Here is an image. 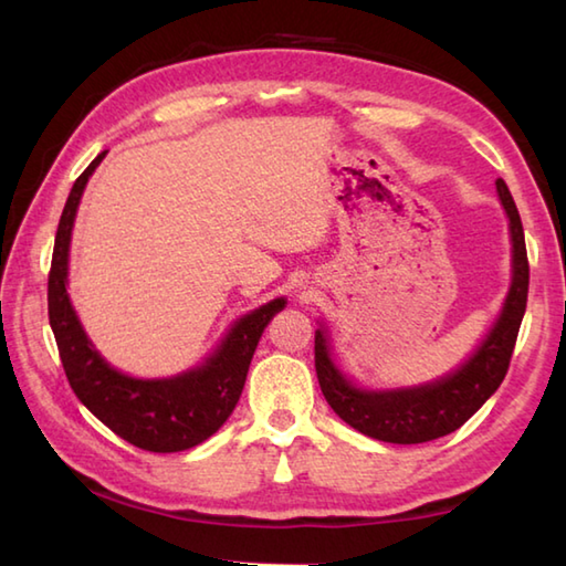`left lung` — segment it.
Segmentation results:
<instances>
[{
	"label": "left lung",
	"mask_w": 566,
	"mask_h": 566,
	"mask_svg": "<svg viewBox=\"0 0 566 566\" xmlns=\"http://www.w3.org/2000/svg\"><path fill=\"white\" fill-rule=\"evenodd\" d=\"M499 200L509 217L511 287L499 317L454 371L418 386L368 388L342 371L325 325L315 329V368L322 396L339 418L366 437L394 444H420L459 430L486 402L509 371L517 329L527 305V251L523 222L509 186L495 180Z\"/></svg>",
	"instance_id": "1"
}]
</instances>
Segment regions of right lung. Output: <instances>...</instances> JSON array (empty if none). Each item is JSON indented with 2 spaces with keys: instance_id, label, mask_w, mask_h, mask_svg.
<instances>
[{
  "instance_id": "1",
  "label": "right lung",
  "mask_w": 566,
  "mask_h": 566,
  "mask_svg": "<svg viewBox=\"0 0 566 566\" xmlns=\"http://www.w3.org/2000/svg\"><path fill=\"white\" fill-rule=\"evenodd\" d=\"M105 156L107 151L99 154L73 182L57 222L49 275L51 329L71 388L99 422L146 452H182L212 437L232 415L244 390L249 364L261 334L273 315L287 305V300L273 297L241 315L198 366L180 374L136 378L112 366L87 337L67 293L77 207L87 180Z\"/></svg>"
}]
</instances>
